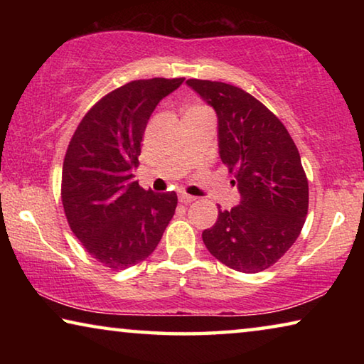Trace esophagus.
Wrapping results in <instances>:
<instances>
[{"instance_id": "1", "label": "esophagus", "mask_w": 364, "mask_h": 364, "mask_svg": "<svg viewBox=\"0 0 364 364\" xmlns=\"http://www.w3.org/2000/svg\"><path fill=\"white\" fill-rule=\"evenodd\" d=\"M196 197L194 196H189V194H180V202L183 204H191V202H194Z\"/></svg>"}]
</instances>
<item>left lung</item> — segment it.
I'll use <instances>...</instances> for the list:
<instances>
[{"instance_id": "obj_1", "label": "left lung", "mask_w": 364, "mask_h": 364, "mask_svg": "<svg viewBox=\"0 0 364 364\" xmlns=\"http://www.w3.org/2000/svg\"><path fill=\"white\" fill-rule=\"evenodd\" d=\"M218 120V154L241 200L218 210L202 232L205 247L241 273H260L291 249L308 212V181L291 134L273 112L237 86L188 80Z\"/></svg>"}]
</instances>
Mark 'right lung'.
I'll list each match as a JSON object with an SVG mask.
<instances>
[{
	"mask_svg": "<svg viewBox=\"0 0 364 364\" xmlns=\"http://www.w3.org/2000/svg\"><path fill=\"white\" fill-rule=\"evenodd\" d=\"M184 78L134 80L95 104L73 133L63 167V204L86 252L112 269L149 257L173 218L178 197L139 188L141 141L157 104Z\"/></svg>",
	"mask_w": 364,
	"mask_h": 364,
	"instance_id": "obj_1",
	"label": "right lung"
}]
</instances>
